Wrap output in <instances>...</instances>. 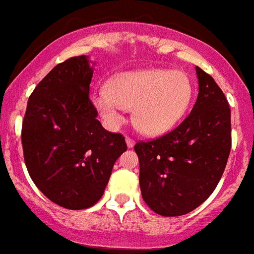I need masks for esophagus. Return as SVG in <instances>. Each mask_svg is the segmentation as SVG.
<instances>
[{
    "label": "esophagus",
    "instance_id": "34e87169",
    "mask_svg": "<svg viewBox=\"0 0 254 254\" xmlns=\"http://www.w3.org/2000/svg\"><path fill=\"white\" fill-rule=\"evenodd\" d=\"M126 142H127V146H128V148H132V146L135 145V141H133V139H131V137H126Z\"/></svg>",
    "mask_w": 254,
    "mask_h": 254
}]
</instances>
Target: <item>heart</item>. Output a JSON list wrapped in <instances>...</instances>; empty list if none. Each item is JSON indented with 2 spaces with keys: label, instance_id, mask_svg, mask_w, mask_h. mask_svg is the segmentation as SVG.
Segmentation results:
<instances>
[{
  "label": "heart",
  "instance_id": "obj_1",
  "mask_svg": "<svg viewBox=\"0 0 254 254\" xmlns=\"http://www.w3.org/2000/svg\"><path fill=\"white\" fill-rule=\"evenodd\" d=\"M192 97V83L182 71L145 68L115 75L93 104L112 126L123 121V110L132 109V122L145 135H162L177 125Z\"/></svg>",
  "mask_w": 254,
  "mask_h": 254
}]
</instances>
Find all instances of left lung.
<instances>
[{"mask_svg":"<svg viewBox=\"0 0 254 254\" xmlns=\"http://www.w3.org/2000/svg\"><path fill=\"white\" fill-rule=\"evenodd\" d=\"M198 96L187 118L166 135L136 142L140 190L163 217L200 206L219 183L231 150V109L214 79L196 67Z\"/></svg>","mask_w":254,"mask_h":254,"instance_id":"8db88e82","label":"left lung"}]
</instances>
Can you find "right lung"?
<instances>
[{
    "label": "right lung",
    "instance_id": "1",
    "mask_svg": "<svg viewBox=\"0 0 254 254\" xmlns=\"http://www.w3.org/2000/svg\"><path fill=\"white\" fill-rule=\"evenodd\" d=\"M93 68L87 56L57 64L29 96L22 125L24 162L50 201L87 209L104 194L125 136L102 127L89 98Z\"/></svg>",
    "mask_w": 254,
    "mask_h": 254
}]
</instances>
